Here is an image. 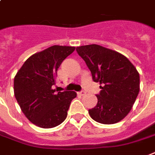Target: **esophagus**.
I'll list each match as a JSON object with an SVG mask.
<instances>
[{"mask_svg": "<svg viewBox=\"0 0 155 155\" xmlns=\"http://www.w3.org/2000/svg\"><path fill=\"white\" fill-rule=\"evenodd\" d=\"M78 94L80 95V96H84V95L86 94V93H85V91H80V92L78 93Z\"/></svg>", "mask_w": 155, "mask_h": 155, "instance_id": "34e87169", "label": "esophagus"}]
</instances>
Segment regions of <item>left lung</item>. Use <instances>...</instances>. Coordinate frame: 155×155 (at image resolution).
Masks as SVG:
<instances>
[{
    "mask_svg": "<svg viewBox=\"0 0 155 155\" xmlns=\"http://www.w3.org/2000/svg\"><path fill=\"white\" fill-rule=\"evenodd\" d=\"M76 51L101 90L96 106L88 110L91 118L103 124L122 120L132 109L140 90V75L129 60L116 51L98 45L77 47Z\"/></svg>",
    "mask_w": 155,
    "mask_h": 155,
    "instance_id": "1",
    "label": "left lung"
}]
</instances>
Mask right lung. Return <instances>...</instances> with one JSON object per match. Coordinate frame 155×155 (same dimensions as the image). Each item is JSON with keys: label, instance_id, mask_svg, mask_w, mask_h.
<instances>
[{"label": "right lung", "instance_id": "right-lung-1", "mask_svg": "<svg viewBox=\"0 0 155 155\" xmlns=\"http://www.w3.org/2000/svg\"><path fill=\"white\" fill-rule=\"evenodd\" d=\"M75 47L54 45L27 59L14 80L15 98L26 117L36 126L51 128L67 118L74 91L56 93L58 68Z\"/></svg>", "mask_w": 155, "mask_h": 155}]
</instances>
